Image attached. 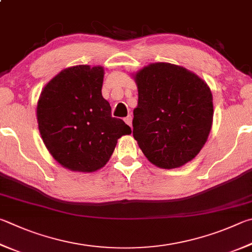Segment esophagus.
<instances>
[{
    "label": "esophagus",
    "mask_w": 252,
    "mask_h": 252,
    "mask_svg": "<svg viewBox=\"0 0 252 252\" xmlns=\"http://www.w3.org/2000/svg\"><path fill=\"white\" fill-rule=\"evenodd\" d=\"M125 122L127 126H130L132 127V117L131 116H127L126 118H125Z\"/></svg>",
    "instance_id": "esophagus-1"
}]
</instances>
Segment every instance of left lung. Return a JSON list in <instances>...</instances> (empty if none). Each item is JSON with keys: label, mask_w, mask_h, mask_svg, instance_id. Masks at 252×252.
Here are the masks:
<instances>
[{"label": "left lung", "mask_w": 252, "mask_h": 252, "mask_svg": "<svg viewBox=\"0 0 252 252\" xmlns=\"http://www.w3.org/2000/svg\"><path fill=\"white\" fill-rule=\"evenodd\" d=\"M138 87L133 136L159 168L190 162L212 130L214 106L208 85L195 72L170 63H152L132 74Z\"/></svg>", "instance_id": "1"}]
</instances>
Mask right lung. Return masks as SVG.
Wrapping results in <instances>:
<instances>
[{
    "instance_id": "obj_1",
    "label": "right lung",
    "mask_w": 252,
    "mask_h": 252,
    "mask_svg": "<svg viewBox=\"0 0 252 252\" xmlns=\"http://www.w3.org/2000/svg\"><path fill=\"white\" fill-rule=\"evenodd\" d=\"M104 69L78 65L65 68L40 93L36 116L43 142L55 161L75 172L93 173L110 159L131 127L111 117L102 97Z\"/></svg>"
}]
</instances>
